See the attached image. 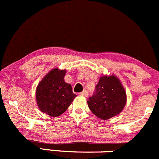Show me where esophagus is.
<instances>
[{
	"instance_id": "34e87169",
	"label": "esophagus",
	"mask_w": 159,
	"mask_h": 159,
	"mask_svg": "<svg viewBox=\"0 0 159 159\" xmlns=\"http://www.w3.org/2000/svg\"><path fill=\"white\" fill-rule=\"evenodd\" d=\"M79 94H80V95H81V96H83V97H88V92L87 91V90H84V91L81 92V93H80Z\"/></svg>"
}]
</instances>
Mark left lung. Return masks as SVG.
Returning a JSON list of instances; mask_svg holds the SVG:
<instances>
[{
	"label": "left lung",
	"mask_w": 159,
	"mask_h": 159,
	"mask_svg": "<svg viewBox=\"0 0 159 159\" xmlns=\"http://www.w3.org/2000/svg\"><path fill=\"white\" fill-rule=\"evenodd\" d=\"M127 94L119 78L116 75L99 78L93 97L88 100L90 111L102 120L118 116L126 105Z\"/></svg>",
	"instance_id": "left-lung-1"
}]
</instances>
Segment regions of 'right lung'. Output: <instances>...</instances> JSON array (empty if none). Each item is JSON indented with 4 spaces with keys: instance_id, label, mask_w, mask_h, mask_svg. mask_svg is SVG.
Instances as JSON below:
<instances>
[{
    "instance_id": "1",
    "label": "right lung",
    "mask_w": 159,
    "mask_h": 159,
    "mask_svg": "<svg viewBox=\"0 0 159 159\" xmlns=\"http://www.w3.org/2000/svg\"><path fill=\"white\" fill-rule=\"evenodd\" d=\"M66 73V69L53 68L38 83L36 88L38 108L51 117L63 114L76 97L71 85L64 80Z\"/></svg>"
}]
</instances>
